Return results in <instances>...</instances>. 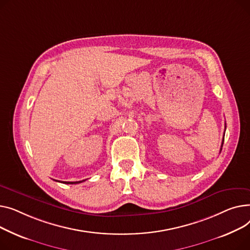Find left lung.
Segmentation results:
<instances>
[{
  "label": "left lung",
  "mask_w": 250,
  "mask_h": 250,
  "mask_svg": "<svg viewBox=\"0 0 250 250\" xmlns=\"http://www.w3.org/2000/svg\"><path fill=\"white\" fill-rule=\"evenodd\" d=\"M224 135H225V134H224ZM223 142H224V138H223V141H222V146H223ZM222 146H221V147H222ZM220 150H222V148L220 149Z\"/></svg>",
  "instance_id": "obj_1"
}]
</instances>
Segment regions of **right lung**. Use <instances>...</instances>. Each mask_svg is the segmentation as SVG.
Here are the masks:
<instances>
[{
	"instance_id": "right-lung-1",
	"label": "right lung",
	"mask_w": 250,
	"mask_h": 250,
	"mask_svg": "<svg viewBox=\"0 0 250 250\" xmlns=\"http://www.w3.org/2000/svg\"><path fill=\"white\" fill-rule=\"evenodd\" d=\"M85 180H83V181H80V182H63V184H71V185H73V184H80V183H83V182H84Z\"/></svg>"
}]
</instances>
